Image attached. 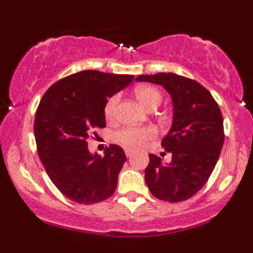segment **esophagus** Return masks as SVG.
<instances>
[{"instance_id": "1", "label": "esophagus", "mask_w": 253, "mask_h": 253, "mask_svg": "<svg viewBox=\"0 0 253 253\" xmlns=\"http://www.w3.org/2000/svg\"><path fill=\"white\" fill-rule=\"evenodd\" d=\"M133 152H134V151H133L132 150V148H128V147H126V148H125V153H126V156L127 157H130V156H132V154H133Z\"/></svg>"}]
</instances>
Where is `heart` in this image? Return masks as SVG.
I'll return each instance as SVG.
<instances>
[{"label": "heart", "mask_w": 253, "mask_h": 253, "mask_svg": "<svg viewBox=\"0 0 253 253\" xmlns=\"http://www.w3.org/2000/svg\"><path fill=\"white\" fill-rule=\"evenodd\" d=\"M135 96L139 102L148 111H153L163 101V94L157 88L151 86H140L135 89ZM120 96L113 95L106 102L105 106V117L108 120L115 118L117 107ZM157 135L156 128L151 126L146 127H126L115 133L114 139L119 144L129 146V147H141L147 140L153 139Z\"/></svg>", "instance_id": "heart-1"}]
</instances>
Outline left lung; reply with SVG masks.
I'll list each match as a JSON object with an SVG mask.
<instances>
[{
    "instance_id": "obj_1",
    "label": "left lung",
    "mask_w": 253,
    "mask_h": 253,
    "mask_svg": "<svg viewBox=\"0 0 253 253\" xmlns=\"http://www.w3.org/2000/svg\"><path fill=\"white\" fill-rule=\"evenodd\" d=\"M136 81L161 84L171 95L173 120L161 145L169 164L150 154L145 180L151 193L169 203L184 202L202 190L214 169L224 144L220 108L199 82L173 74L140 75Z\"/></svg>"
}]
</instances>
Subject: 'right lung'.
Returning <instances> with one entry per match:
<instances>
[{
  "mask_svg": "<svg viewBox=\"0 0 253 253\" xmlns=\"http://www.w3.org/2000/svg\"><path fill=\"white\" fill-rule=\"evenodd\" d=\"M134 80L133 75L82 71L61 79L44 93L34 121L38 153L53 184L68 199L90 205L115 192L126 161L120 146L105 156L88 150V136L106 127L109 97Z\"/></svg>",
  "mask_w": 253,
  "mask_h": 253,
  "instance_id": "1",
  "label": "right lung"
}]
</instances>
